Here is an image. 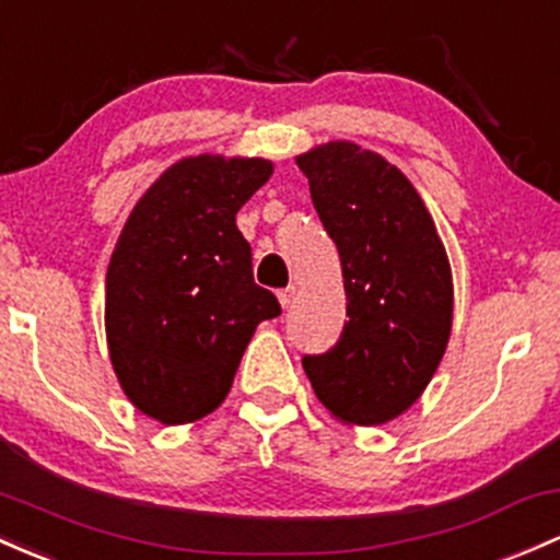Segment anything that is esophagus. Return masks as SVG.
<instances>
[{"label":"esophagus","mask_w":560,"mask_h":560,"mask_svg":"<svg viewBox=\"0 0 560 560\" xmlns=\"http://www.w3.org/2000/svg\"><path fill=\"white\" fill-rule=\"evenodd\" d=\"M294 300V287H287V290H279V303L281 308H290Z\"/></svg>","instance_id":"1"}]
</instances>
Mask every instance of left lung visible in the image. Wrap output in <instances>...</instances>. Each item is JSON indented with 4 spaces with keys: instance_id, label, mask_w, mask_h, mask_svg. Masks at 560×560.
<instances>
[{
    "instance_id": "1",
    "label": "left lung",
    "mask_w": 560,
    "mask_h": 560,
    "mask_svg": "<svg viewBox=\"0 0 560 560\" xmlns=\"http://www.w3.org/2000/svg\"><path fill=\"white\" fill-rule=\"evenodd\" d=\"M346 281V327L303 355L318 401L348 425H383L420 398L452 331V268L401 170L348 140L298 156Z\"/></svg>"
}]
</instances>
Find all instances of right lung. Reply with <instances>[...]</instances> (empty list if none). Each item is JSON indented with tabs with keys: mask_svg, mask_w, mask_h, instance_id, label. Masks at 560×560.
<instances>
[{
	"mask_svg": "<svg viewBox=\"0 0 560 560\" xmlns=\"http://www.w3.org/2000/svg\"><path fill=\"white\" fill-rule=\"evenodd\" d=\"M268 159H180L135 205L106 276V337L121 390L164 425L223 404L255 327L281 313L252 279L236 212Z\"/></svg>",
	"mask_w": 560,
	"mask_h": 560,
	"instance_id": "add662e5",
	"label": "right lung"
}]
</instances>
